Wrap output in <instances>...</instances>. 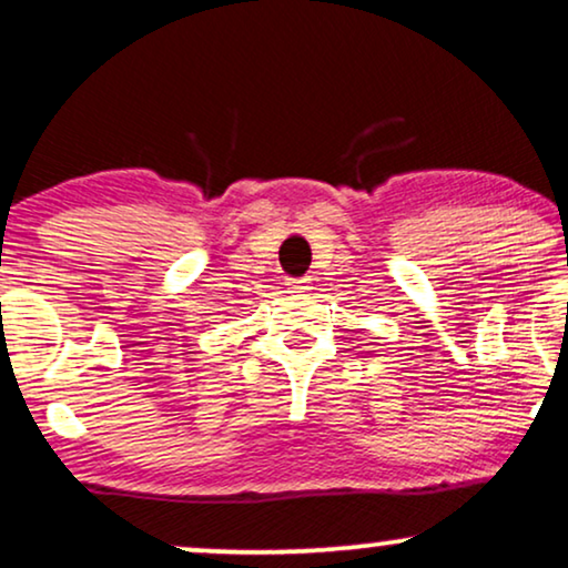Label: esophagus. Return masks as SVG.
<instances>
[{
  "label": "esophagus",
  "instance_id": "esophagus-1",
  "mask_svg": "<svg viewBox=\"0 0 568 568\" xmlns=\"http://www.w3.org/2000/svg\"><path fill=\"white\" fill-rule=\"evenodd\" d=\"M313 276H302V278H290L286 282V292L290 294H300V292H311L313 290Z\"/></svg>",
  "mask_w": 568,
  "mask_h": 568
}]
</instances>
